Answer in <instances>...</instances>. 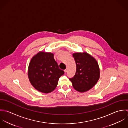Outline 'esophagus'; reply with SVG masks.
Returning a JSON list of instances; mask_svg holds the SVG:
<instances>
[{"label":"esophagus","mask_w":128,"mask_h":128,"mask_svg":"<svg viewBox=\"0 0 128 128\" xmlns=\"http://www.w3.org/2000/svg\"><path fill=\"white\" fill-rule=\"evenodd\" d=\"M67 71H68V69H66L65 70H64V72H65V73H67Z\"/></svg>","instance_id":"1"}]
</instances>
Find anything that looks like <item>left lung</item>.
<instances>
[{
    "instance_id": "1",
    "label": "left lung",
    "mask_w": 128,
    "mask_h": 128,
    "mask_svg": "<svg viewBox=\"0 0 128 128\" xmlns=\"http://www.w3.org/2000/svg\"><path fill=\"white\" fill-rule=\"evenodd\" d=\"M73 56L76 64L75 75L69 80L74 88L79 92L91 89L98 82L100 71L96 60L86 52L75 53Z\"/></svg>"
}]
</instances>
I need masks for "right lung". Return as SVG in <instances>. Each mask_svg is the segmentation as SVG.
I'll return each instance as SVG.
<instances>
[{
	"mask_svg": "<svg viewBox=\"0 0 128 128\" xmlns=\"http://www.w3.org/2000/svg\"><path fill=\"white\" fill-rule=\"evenodd\" d=\"M53 57V54L38 52L30 60L28 77L32 86L43 93L52 92L58 84L59 78L64 75Z\"/></svg>",
	"mask_w": 128,
	"mask_h": 128,
	"instance_id": "add662e5",
	"label": "right lung"
}]
</instances>
